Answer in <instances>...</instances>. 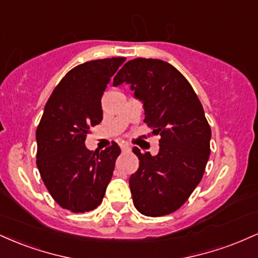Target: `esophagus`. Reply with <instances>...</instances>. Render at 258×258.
<instances>
[{
  "mask_svg": "<svg viewBox=\"0 0 258 258\" xmlns=\"http://www.w3.org/2000/svg\"><path fill=\"white\" fill-rule=\"evenodd\" d=\"M121 150H122V152H131V147L128 146V144L127 143H122L121 144Z\"/></svg>",
  "mask_w": 258,
  "mask_h": 258,
  "instance_id": "esophagus-1",
  "label": "esophagus"
}]
</instances>
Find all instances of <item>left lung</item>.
<instances>
[{
    "label": "left lung",
    "mask_w": 258,
    "mask_h": 258,
    "mask_svg": "<svg viewBox=\"0 0 258 258\" xmlns=\"http://www.w3.org/2000/svg\"><path fill=\"white\" fill-rule=\"evenodd\" d=\"M123 82L143 102L144 122L160 136L158 155L133 148L139 160L137 172L130 177L133 204L144 216L170 215L203 178L211 152V128L188 80L166 61L132 59L114 78V86Z\"/></svg>",
    "instance_id": "obj_1"
}]
</instances>
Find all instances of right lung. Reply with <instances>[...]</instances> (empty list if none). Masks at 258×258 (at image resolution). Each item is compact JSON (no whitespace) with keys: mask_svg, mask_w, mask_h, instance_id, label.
<instances>
[{"mask_svg":"<svg viewBox=\"0 0 258 258\" xmlns=\"http://www.w3.org/2000/svg\"><path fill=\"white\" fill-rule=\"evenodd\" d=\"M126 60L114 57L86 61L61 79L36 130V165L47 190L61 209L84 214L102 204L110 182L117 143L91 152L85 141L103 119L102 96Z\"/></svg>","mask_w":258,"mask_h":258,"instance_id":"1","label":"right lung"}]
</instances>
